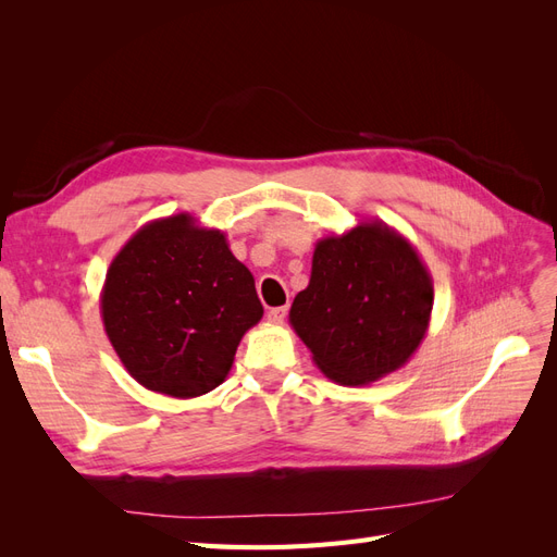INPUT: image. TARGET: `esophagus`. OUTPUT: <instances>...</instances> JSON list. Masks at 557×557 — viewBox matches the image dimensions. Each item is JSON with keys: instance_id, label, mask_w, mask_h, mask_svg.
<instances>
[{"instance_id": "34e87169", "label": "esophagus", "mask_w": 557, "mask_h": 557, "mask_svg": "<svg viewBox=\"0 0 557 557\" xmlns=\"http://www.w3.org/2000/svg\"><path fill=\"white\" fill-rule=\"evenodd\" d=\"M285 315H288V307H276V309H269V313H267V320L272 325H281L283 320H285Z\"/></svg>"}]
</instances>
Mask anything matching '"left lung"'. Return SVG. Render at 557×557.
I'll return each mask as SVG.
<instances>
[{"label":"left lung","mask_w":557,"mask_h":557,"mask_svg":"<svg viewBox=\"0 0 557 557\" xmlns=\"http://www.w3.org/2000/svg\"><path fill=\"white\" fill-rule=\"evenodd\" d=\"M432 305V276L411 242L383 221H364L315 244L290 325L327 379L367 385L411 360Z\"/></svg>","instance_id":"1"}]
</instances>
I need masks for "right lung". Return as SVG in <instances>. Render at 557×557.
I'll return each mask as SVG.
<instances>
[{
	"label": "right lung",
	"mask_w": 557,
	"mask_h": 557,
	"mask_svg": "<svg viewBox=\"0 0 557 557\" xmlns=\"http://www.w3.org/2000/svg\"><path fill=\"white\" fill-rule=\"evenodd\" d=\"M99 309L129 376L178 399L221 385L264 313L225 234L185 211L132 234L109 267Z\"/></svg>",
	"instance_id": "right-lung-1"
}]
</instances>
